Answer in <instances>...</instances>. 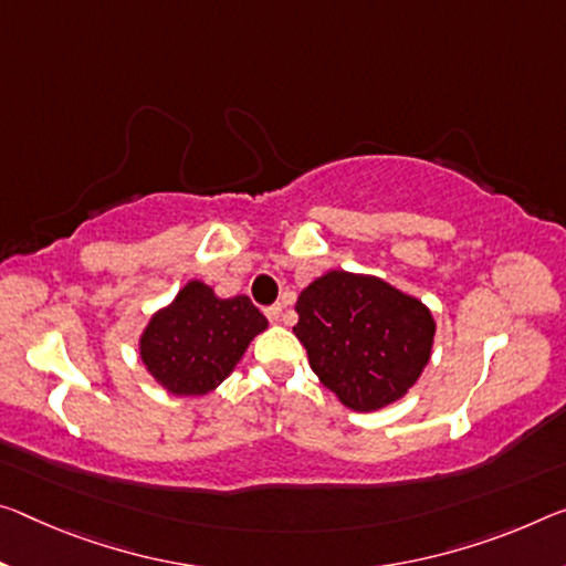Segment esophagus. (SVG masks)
Returning <instances> with one entry per match:
<instances>
[{
    "instance_id": "obj_1",
    "label": "esophagus",
    "mask_w": 566,
    "mask_h": 566,
    "mask_svg": "<svg viewBox=\"0 0 566 566\" xmlns=\"http://www.w3.org/2000/svg\"><path fill=\"white\" fill-rule=\"evenodd\" d=\"M264 315H266L269 322H280V317H282V304H272V307H266Z\"/></svg>"
}]
</instances>
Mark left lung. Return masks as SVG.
<instances>
[{
  "label": "left lung",
  "mask_w": 566,
  "mask_h": 566,
  "mask_svg": "<svg viewBox=\"0 0 566 566\" xmlns=\"http://www.w3.org/2000/svg\"><path fill=\"white\" fill-rule=\"evenodd\" d=\"M294 310L310 367L355 412L406 398L433 355V312L380 276L329 269L304 286Z\"/></svg>",
  "instance_id": "8db88e82"
}]
</instances>
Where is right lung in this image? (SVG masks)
<instances>
[{"label": "right lung", "instance_id": "right-lung-1", "mask_svg": "<svg viewBox=\"0 0 566 566\" xmlns=\"http://www.w3.org/2000/svg\"><path fill=\"white\" fill-rule=\"evenodd\" d=\"M269 327L247 294L223 300L201 280L186 282L138 337L140 363L178 398L209 396L237 370L251 339Z\"/></svg>", "mask_w": 566, "mask_h": 566}]
</instances>
